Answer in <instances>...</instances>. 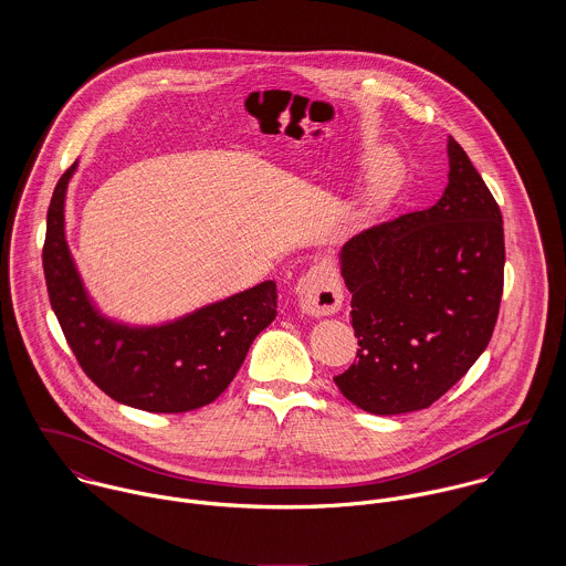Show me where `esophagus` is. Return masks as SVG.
<instances>
[{
    "instance_id": "esophagus-1",
    "label": "esophagus",
    "mask_w": 566,
    "mask_h": 566,
    "mask_svg": "<svg viewBox=\"0 0 566 566\" xmlns=\"http://www.w3.org/2000/svg\"><path fill=\"white\" fill-rule=\"evenodd\" d=\"M298 305L310 316H331L339 312L344 292L337 272L328 263L310 268L296 283Z\"/></svg>"
}]
</instances>
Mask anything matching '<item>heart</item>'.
I'll return each instance as SVG.
<instances>
[{"mask_svg": "<svg viewBox=\"0 0 566 566\" xmlns=\"http://www.w3.org/2000/svg\"><path fill=\"white\" fill-rule=\"evenodd\" d=\"M392 176H395V167L390 165V161L379 163V165L375 167L373 178H370V189H368V193H370L373 198L381 196V193L388 189V185H390Z\"/></svg>", "mask_w": 566, "mask_h": 566, "instance_id": "obj_1", "label": "heart"}]
</instances>
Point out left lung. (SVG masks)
Returning a JSON list of instances; mask_svg holds the SVG:
<instances>
[{
	"instance_id": "obj_1",
	"label": "left lung",
	"mask_w": 566,
	"mask_h": 566,
	"mask_svg": "<svg viewBox=\"0 0 566 566\" xmlns=\"http://www.w3.org/2000/svg\"><path fill=\"white\" fill-rule=\"evenodd\" d=\"M449 185L424 209L339 250L359 339L333 381L377 416L424 409L453 388L492 337L503 294V220L484 178L449 137Z\"/></svg>"
}]
</instances>
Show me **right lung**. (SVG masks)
Returning <instances> with one entry per match:
<instances>
[{"instance_id": "1", "label": "right lung", "mask_w": 566, "mask_h": 566, "mask_svg": "<svg viewBox=\"0 0 566 566\" xmlns=\"http://www.w3.org/2000/svg\"><path fill=\"white\" fill-rule=\"evenodd\" d=\"M76 167L78 161L61 176L48 209L43 270L52 310L82 370L113 401L144 411L178 413L216 401L254 337L276 318V283L263 281L155 326L102 316L65 238V196Z\"/></svg>"}]
</instances>
